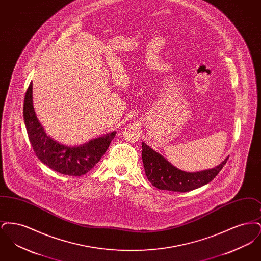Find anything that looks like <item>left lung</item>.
<instances>
[{
    "label": "left lung",
    "mask_w": 261,
    "mask_h": 261,
    "mask_svg": "<svg viewBox=\"0 0 261 261\" xmlns=\"http://www.w3.org/2000/svg\"><path fill=\"white\" fill-rule=\"evenodd\" d=\"M142 159L147 178L152 186L160 190L173 192H189L211 182L228 161L225 159L214 168L198 172H186L171 164L161 153L153 150L146 143H142Z\"/></svg>",
    "instance_id": "1"
}]
</instances>
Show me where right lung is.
<instances>
[{
  "instance_id": "right-lung-1",
  "label": "right lung",
  "mask_w": 261,
  "mask_h": 261,
  "mask_svg": "<svg viewBox=\"0 0 261 261\" xmlns=\"http://www.w3.org/2000/svg\"><path fill=\"white\" fill-rule=\"evenodd\" d=\"M32 82L25 94L23 118L31 146L38 159L59 173L81 176L90 171L109 148L116 131L80 146H66L49 136L38 120L33 107Z\"/></svg>"
}]
</instances>
